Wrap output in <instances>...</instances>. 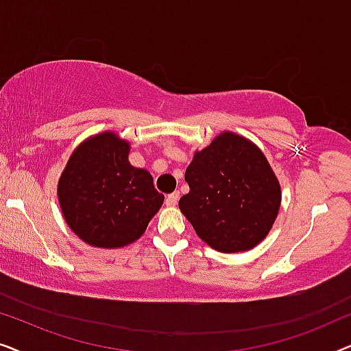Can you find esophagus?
Segmentation results:
<instances>
[{
    "label": "esophagus",
    "instance_id": "obj_1",
    "mask_svg": "<svg viewBox=\"0 0 351 351\" xmlns=\"http://www.w3.org/2000/svg\"><path fill=\"white\" fill-rule=\"evenodd\" d=\"M179 198H180L179 191H174V193L167 195L166 196V206H169V208H174V206L179 203Z\"/></svg>",
    "mask_w": 351,
    "mask_h": 351
}]
</instances>
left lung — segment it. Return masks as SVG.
Wrapping results in <instances>:
<instances>
[{"label":"left lung","mask_w":351,"mask_h":351,"mask_svg":"<svg viewBox=\"0 0 351 351\" xmlns=\"http://www.w3.org/2000/svg\"><path fill=\"white\" fill-rule=\"evenodd\" d=\"M179 208L203 241L220 252L256 247L275 223L281 186L261 148L225 131L196 152Z\"/></svg>","instance_id":"8db88e82"}]
</instances>
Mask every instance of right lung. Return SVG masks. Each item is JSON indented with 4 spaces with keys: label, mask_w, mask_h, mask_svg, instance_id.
Segmentation results:
<instances>
[{
    "label": "right lung",
    "mask_w": 351,
    "mask_h": 351,
    "mask_svg": "<svg viewBox=\"0 0 351 351\" xmlns=\"http://www.w3.org/2000/svg\"><path fill=\"white\" fill-rule=\"evenodd\" d=\"M129 150L114 132L97 134L71 153L59 179L57 196L66 225L94 247L134 243L165 201L150 172L129 162Z\"/></svg>",
    "instance_id": "obj_1"
}]
</instances>
